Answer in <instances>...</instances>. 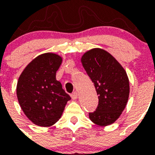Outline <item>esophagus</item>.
Here are the masks:
<instances>
[{
    "mask_svg": "<svg viewBox=\"0 0 155 155\" xmlns=\"http://www.w3.org/2000/svg\"><path fill=\"white\" fill-rule=\"evenodd\" d=\"M71 99L72 100H76L78 97V93L76 92H74L71 95Z\"/></svg>",
    "mask_w": 155,
    "mask_h": 155,
    "instance_id": "obj_1",
    "label": "esophagus"
}]
</instances>
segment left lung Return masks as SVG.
Returning <instances> with one entry per match:
<instances>
[{"label": "left lung", "mask_w": 155, "mask_h": 155, "mask_svg": "<svg viewBox=\"0 0 155 155\" xmlns=\"http://www.w3.org/2000/svg\"><path fill=\"white\" fill-rule=\"evenodd\" d=\"M81 63L94 83L99 104L90 120L100 126L112 125L120 117L130 96L127 73L110 53L101 48H92L81 57Z\"/></svg>", "instance_id": "obj_1"}]
</instances>
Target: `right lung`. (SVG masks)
Segmentation results:
<instances>
[{"mask_svg":"<svg viewBox=\"0 0 155 155\" xmlns=\"http://www.w3.org/2000/svg\"><path fill=\"white\" fill-rule=\"evenodd\" d=\"M63 58L54 53H44L34 58L23 70L17 84V97L23 113L38 126L55 124L71 97L56 80Z\"/></svg>","mask_w":155,"mask_h":155,"instance_id":"obj_1","label":"right lung"}]
</instances>
